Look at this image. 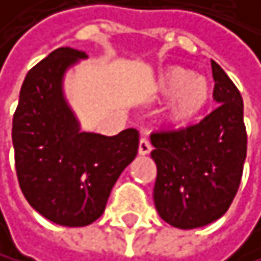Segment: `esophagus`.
Instances as JSON below:
<instances>
[{
	"label": "esophagus",
	"mask_w": 261,
	"mask_h": 261,
	"mask_svg": "<svg viewBox=\"0 0 261 261\" xmlns=\"http://www.w3.org/2000/svg\"><path fill=\"white\" fill-rule=\"evenodd\" d=\"M150 151H151V143H150V140L145 139V137H142V139H140V143H139V153H140L142 156H145V154H148Z\"/></svg>",
	"instance_id": "obj_1"
}]
</instances>
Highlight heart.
Instances as JSON below:
<instances>
[{
    "label": "heart",
    "instance_id": "1",
    "mask_svg": "<svg viewBox=\"0 0 261 261\" xmlns=\"http://www.w3.org/2000/svg\"><path fill=\"white\" fill-rule=\"evenodd\" d=\"M159 92L172 100L169 116L175 124H187L196 118L211 98V84L204 76L190 70L175 68L159 81Z\"/></svg>",
    "mask_w": 261,
    "mask_h": 261
}]
</instances>
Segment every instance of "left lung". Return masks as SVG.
I'll use <instances>...</instances> for the list:
<instances>
[{"label":"left lung","mask_w":261,"mask_h":261,"mask_svg":"<svg viewBox=\"0 0 261 261\" xmlns=\"http://www.w3.org/2000/svg\"><path fill=\"white\" fill-rule=\"evenodd\" d=\"M214 100L201 122L150 135L158 175L153 199L159 217L180 229L218 220L231 205L247 154L244 103L234 83L212 60Z\"/></svg>","instance_id":"1"}]
</instances>
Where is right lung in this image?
<instances>
[{"instance_id": "obj_1", "label": "right lung", "mask_w": 261, "mask_h": 261, "mask_svg": "<svg viewBox=\"0 0 261 261\" xmlns=\"http://www.w3.org/2000/svg\"><path fill=\"white\" fill-rule=\"evenodd\" d=\"M87 56L59 47L25 76L12 119L15 170L25 199L47 220L87 226L103 214L111 188L139 150V130L113 137L81 132L63 94V76Z\"/></svg>"}]
</instances>
